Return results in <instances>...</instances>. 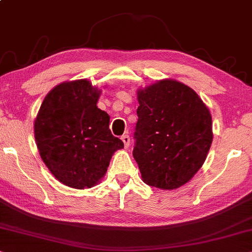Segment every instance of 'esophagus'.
Instances as JSON below:
<instances>
[{
    "label": "esophagus",
    "mask_w": 252,
    "mask_h": 252,
    "mask_svg": "<svg viewBox=\"0 0 252 252\" xmlns=\"http://www.w3.org/2000/svg\"><path fill=\"white\" fill-rule=\"evenodd\" d=\"M121 139H122V142L124 143V146L129 147V145H130V137H129V135H123L122 137H121Z\"/></svg>",
    "instance_id": "obj_1"
}]
</instances>
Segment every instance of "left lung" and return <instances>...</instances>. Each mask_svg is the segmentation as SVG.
I'll list each match as a JSON object with an SVG mask.
<instances>
[{
	"instance_id": "1",
	"label": "left lung",
	"mask_w": 252,
	"mask_h": 252,
	"mask_svg": "<svg viewBox=\"0 0 252 252\" xmlns=\"http://www.w3.org/2000/svg\"><path fill=\"white\" fill-rule=\"evenodd\" d=\"M139 107L132 156L143 181L177 189L203 166L212 144V116L189 86L163 79L137 91Z\"/></svg>"
}]
</instances>
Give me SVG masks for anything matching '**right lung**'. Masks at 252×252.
I'll return each instance as SVG.
<instances>
[{
	"mask_svg": "<svg viewBox=\"0 0 252 252\" xmlns=\"http://www.w3.org/2000/svg\"><path fill=\"white\" fill-rule=\"evenodd\" d=\"M100 91L86 79L55 86L34 121L40 157L60 182L92 188L107 172L124 144L109 130V115L96 106Z\"/></svg>",
	"mask_w": 252,
	"mask_h": 252,
	"instance_id": "add662e5",
	"label": "right lung"
}]
</instances>
